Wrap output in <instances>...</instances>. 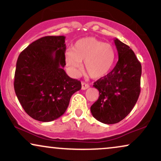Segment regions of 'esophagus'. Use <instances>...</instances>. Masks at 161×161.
I'll list each match as a JSON object with an SVG mask.
<instances>
[{"instance_id": "34e87169", "label": "esophagus", "mask_w": 161, "mask_h": 161, "mask_svg": "<svg viewBox=\"0 0 161 161\" xmlns=\"http://www.w3.org/2000/svg\"><path fill=\"white\" fill-rule=\"evenodd\" d=\"M89 87V85L88 84V83H86L85 82L81 83V89H82L83 90L87 89Z\"/></svg>"}]
</instances>
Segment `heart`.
<instances>
[{"mask_svg": "<svg viewBox=\"0 0 161 161\" xmlns=\"http://www.w3.org/2000/svg\"><path fill=\"white\" fill-rule=\"evenodd\" d=\"M116 54L113 46L95 37H85L75 43L65 54V62L73 75H78L84 61V69L92 78L106 75L113 67Z\"/></svg>", "mask_w": 161, "mask_h": 161, "instance_id": "obj_1", "label": "heart"}]
</instances>
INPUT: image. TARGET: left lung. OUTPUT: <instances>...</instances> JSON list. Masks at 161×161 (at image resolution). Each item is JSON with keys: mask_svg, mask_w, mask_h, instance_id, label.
Returning a JSON list of instances; mask_svg holds the SVG:
<instances>
[{"mask_svg": "<svg viewBox=\"0 0 161 161\" xmlns=\"http://www.w3.org/2000/svg\"><path fill=\"white\" fill-rule=\"evenodd\" d=\"M119 60L111 72L94 83L98 100L91 106L99 122L111 125L126 117L137 102L141 92L142 64L128 45L114 39Z\"/></svg>", "mask_w": 161, "mask_h": 161, "instance_id": "left-lung-1", "label": "left lung"}]
</instances>
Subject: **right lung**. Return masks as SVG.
Wrapping results in <instances>:
<instances>
[{
    "label": "right lung",
    "mask_w": 161,
    "mask_h": 161,
    "mask_svg": "<svg viewBox=\"0 0 161 161\" xmlns=\"http://www.w3.org/2000/svg\"><path fill=\"white\" fill-rule=\"evenodd\" d=\"M65 36H47L34 41L17 58L14 87L19 103L31 117L51 122L62 116L80 80L64 69Z\"/></svg>",
    "instance_id": "obj_1"
}]
</instances>
